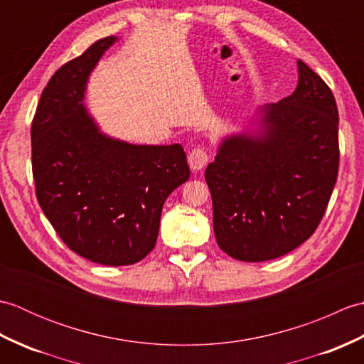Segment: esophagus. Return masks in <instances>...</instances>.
I'll list each match as a JSON object with an SVG mask.
<instances>
[{
	"instance_id": "obj_1",
	"label": "esophagus",
	"mask_w": 364,
	"mask_h": 364,
	"mask_svg": "<svg viewBox=\"0 0 364 364\" xmlns=\"http://www.w3.org/2000/svg\"><path fill=\"white\" fill-rule=\"evenodd\" d=\"M208 159H210V156H208V151H206L205 146H196V149L192 150L189 153V156H188L189 166H191L192 170L203 168L206 166Z\"/></svg>"
}]
</instances>
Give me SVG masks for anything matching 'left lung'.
<instances>
[{"label":"left lung","instance_id":"obj_1","mask_svg":"<svg viewBox=\"0 0 364 364\" xmlns=\"http://www.w3.org/2000/svg\"><path fill=\"white\" fill-rule=\"evenodd\" d=\"M297 67L296 90L262 107L259 133L223 139L205 170L214 235L235 259H274L304 244L318 228L335 188V97L300 59Z\"/></svg>","mask_w":364,"mask_h":364}]
</instances>
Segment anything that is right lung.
<instances>
[{
  "instance_id": "obj_1",
  "label": "right lung",
  "mask_w": 364,
  "mask_h": 364,
  "mask_svg": "<svg viewBox=\"0 0 364 364\" xmlns=\"http://www.w3.org/2000/svg\"><path fill=\"white\" fill-rule=\"evenodd\" d=\"M115 41L100 38L51 76L31 146L38 205L64 244L98 264L128 266L153 250L166 198L191 172L180 144L115 141L87 114V78Z\"/></svg>"
}]
</instances>
